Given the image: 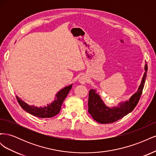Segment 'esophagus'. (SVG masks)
<instances>
[{
    "label": "esophagus",
    "instance_id": "1",
    "mask_svg": "<svg viewBox=\"0 0 156 156\" xmlns=\"http://www.w3.org/2000/svg\"><path fill=\"white\" fill-rule=\"evenodd\" d=\"M79 82L83 84H85L87 82V77L85 76V75H82V76L79 77Z\"/></svg>",
    "mask_w": 156,
    "mask_h": 156
}]
</instances>
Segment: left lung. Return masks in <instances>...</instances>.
I'll return each instance as SVG.
<instances>
[{
  "label": "left lung",
  "instance_id": "1",
  "mask_svg": "<svg viewBox=\"0 0 156 156\" xmlns=\"http://www.w3.org/2000/svg\"><path fill=\"white\" fill-rule=\"evenodd\" d=\"M144 69L146 72L144 73L143 80L137 92L130 98L129 101L120 102L117 107L111 108L107 107L95 90L91 89L89 91L88 103V112L94 120L100 124L113 123L121 119L134 109L142 95L146 74H147V64H145Z\"/></svg>",
  "mask_w": 156,
  "mask_h": 156
}]
</instances>
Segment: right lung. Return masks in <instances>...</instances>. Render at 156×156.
<instances>
[{
    "label": "right lung",
    "instance_id": "obj_1",
    "mask_svg": "<svg viewBox=\"0 0 156 156\" xmlns=\"http://www.w3.org/2000/svg\"><path fill=\"white\" fill-rule=\"evenodd\" d=\"M72 87V84H71V85L61 90L56 95V98L53 103L43 107H37L34 105H29L25 101H22L21 99L18 96H16V98L19 104L23 108V109L29 112V114L39 118H51L58 114L63 101Z\"/></svg>",
    "mask_w": 156,
    "mask_h": 156
}]
</instances>
